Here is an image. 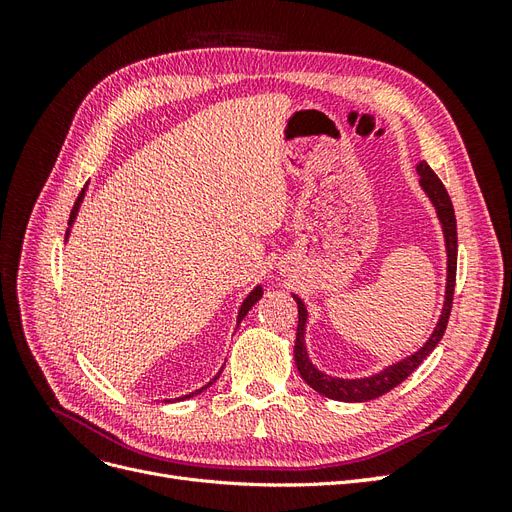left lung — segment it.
Returning a JSON list of instances; mask_svg holds the SVG:
<instances>
[{
	"instance_id": "1",
	"label": "left lung",
	"mask_w": 512,
	"mask_h": 512,
	"mask_svg": "<svg viewBox=\"0 0 512 512\" xmlns=\"http://www.w3.org/2000/svg\"><path fill=\"white\" fill-rule=\"evenodd\" d=\"M416 173L421 175V188L423 192L429 196L431 205L436 207L438 220L442 224V232H444V243H446V294H444V307L440 320L433 329L431 337L425 342V346L401 359L395 365H389L386 369L378 371V374L369 376V378H356V380H348V378H333L322 374L318 371L312 361L307 356V348H305V324H307V309L303 305V301L292 294V299L297 301L299 307V324H297V339H294V363H297V369L301 378L312 386L314 391H318L320 395L335 399V401H369L382 397L384 393H389L391 389H395L397 384L404 382L412 371L421 365L427 356L431 354V350L438 346V342L442 339L446 324H448V316H451V307H453V292H455V275H457V222H455V209L451 203V196H448L446 188L442 185V181L438 179V175L433 173L427 162H418L416 164Z\"/></svg>"
}]
</instances>
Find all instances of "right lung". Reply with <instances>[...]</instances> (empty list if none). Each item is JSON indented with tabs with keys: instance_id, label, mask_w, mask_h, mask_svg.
I'll return each mask as SVG.
<instances>
[{
	"instance_id": "1",
	"label": "right lung",
	"mask_w": 512,
	"mask_h": 512,
	"mask_svg": "<svg viewBox=\"0 0 512 512\" xmlns=\"http://www.w3.org/2000/svg\"><path fill=\"white\" fill-rule=\"evenodd\" d=\"M83 196H85V190L79 194V198H76V203H74V207H72V211H70V220H68V224L72 226V222H74V218H76V213H79V207H81V203H83ZM68 232H70V228L66 230V239H68ZM262 297V288L260 286H256L250 294H247V297H245V301H243V305H241V309H239V316H237V324L247 316V312H250V309H252V305L258 301ZM220 378V374L218 376H215L209 384H205L203 386V389H198V391H194V393H190V395H183L181 399H188V397H194V395H198V393H203L205 389H207V386H211L215 380H218ZM179 399V397H177Z\"/></svg>"
}]
</instances>
